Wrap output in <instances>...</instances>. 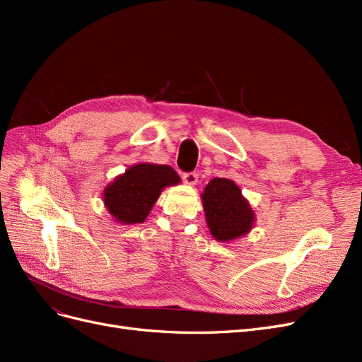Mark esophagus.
Here are the masks:
<instances>
[{"label": "esophagus", "mask_w": 362, "mask_h": 362, "mask_svg": "<svg viewBox=\"0 0 362 362\" xmlns=\"http://www.w3.org/2000/svg\"><path fill=\"white\" fill-rule=\"evenodd\" d=\"M198 178H199L198 172H185V173H182V181L185 184H189V185H194L196 182H198Z\"/></svg>", "instance_id": "obj_1"}]
</instances>
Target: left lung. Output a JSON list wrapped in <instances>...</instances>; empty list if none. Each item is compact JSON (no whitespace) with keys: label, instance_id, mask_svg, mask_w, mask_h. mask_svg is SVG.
<instances>
[{"label":"left lung","instance_id":"1","mask_svg":"<svg viewBox=\"0 0 362 362\" xmlns=\"http://www.w3.org/2000/svg\"><path fill=\"white\" fill-rule=\"evenodd\" d=\"M202 204L208 228L218 242L242 237L254 225V211L231 180L213 178L202 193Z\"/></svg>","mask_w":362,"mask_h":362}]
</instances>
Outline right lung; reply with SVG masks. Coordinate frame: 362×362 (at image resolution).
<instances>
[{
    "mask_svg": "<svg viewBox=\"0 0 362 362\" xmlns=\"http://www.w3.org/2000/svg\"><path fill=\"white\" fill-rule=\"evenodd\" d=\"M181 180L170 166L140 163L131 166L104 190L108 213L117 222L141 223L154 206L161 190Z\"/></svg>",
    "mask_w": 362,
    "mask_h": 362,
    "instance_id": "right-lung-1",
    "label": "right lung"
}]
</instances>
